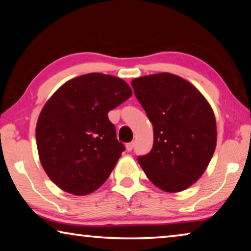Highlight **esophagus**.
<instances>
[{
    "label": "esophagus",
    "instance_id": "esophagus-1",
    "mask_svg": "<svg viewBox=\"0 0 251 251\" xmlns=\"http://www.w3.org/2000/svg\"><path fill=\"white\" fill-rule=\"evenodd\" d=\"M133 147H134V143H128V144H126V151H133Z\"/></svg>",
    "mask_w": 251,
    "mask_h": 251
}]
</instances>
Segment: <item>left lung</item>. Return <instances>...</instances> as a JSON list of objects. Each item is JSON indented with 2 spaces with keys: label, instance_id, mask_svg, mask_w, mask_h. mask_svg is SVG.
Returning <instances> with one entry per match:
<instances>
[{
  "label": "left lung",
  "instance_id": "1",
  "mask_svg": "<svg viewBox=\"0 0 251 251\" xmlns=\"http://www.w3.org/2000/svg\"><path fill=\"white\" fill-rule=\"evenodd\" d=\"M154 129V145L138 163L152 184L179 193L201 177L217 143L215 114L188 80L171 73L131 80Z\"/></svg>",
  "mask_w": 251,
  "mask_h": 251
}]
</instances>
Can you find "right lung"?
Listing matches in <instances>:
<instances>
[{
	"instance_id": "obj_1",
	"label": "right lung",
	"mask_w": 251,
	"mask_h": 251,
	"mask_svg": "<svg viewBox=\"0 0 251 251\" xmlns=\"http://www.w3.org/2000/svg\"><path fill=\"white\" fill-rule=\"evenodd\" d=\"M131 94L122 78L90 73L67 80L46 101L36 145L45 173L62 190L84 196L107 179L125 151L107 113Z\"/></svg>"
}]
</instances>
